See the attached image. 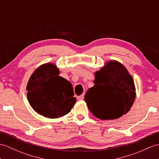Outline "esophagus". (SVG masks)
I'll list each match as a JSON object with an SVG mask.
<instances>
[{
	"label": "esophagus",
	"mask_w": 159,
	"mask_h": 159,
	"mask_svg": "<svg viewBox=\"0 0 159 159\" xmlns=\"http://www.w3.org/2000/svg\"><path fill=\"white\" fill-rule=\"evenodd\" d=\"M78 100H80V101H81V100H84V94H82V95H80V96H79L78 97Z\"/></svg>",
	"instance_id": "esophagus-1"
}]
</instances>
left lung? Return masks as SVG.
<instances>
[{
	"label": "left lung",
	"instance_id": "1",
	"mask_svg": "<svg viewBox=\"0 0 159 159\" xmlns=\"http://www.w3.org/2000/svg\"><path fill=\"white\" fill-rule=\"evenodd\" d=\"M94 83L84 99L94 116L102 120L116 119L130 110L135 98V85L121 63L108 62L95 73Z\"/></svg>",
	"mask_w": 159,
	"mask_h": 159
}]
</instances>
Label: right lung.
Returning a JSON list of instances; mask_svg holds the SVG:
<instances>
[{
    "label": "right lung",
    "mask_w": 159,
    "mask_h": 159,
    "mask_svg": "<svg viewBox=\"0 0 159 159\" xmlns=\"http://www.w3.org/2000/svg\"><path fill=\"white\" fill-rule=\"evenodd\" d=\"M59 73L54 65L48 63L35 70L28 82L27 97L30 106L45 117H62L76 102L71 84L58 76Z\"/></svg>",
    "instance_id": "obj_1"
}]
</instances>
